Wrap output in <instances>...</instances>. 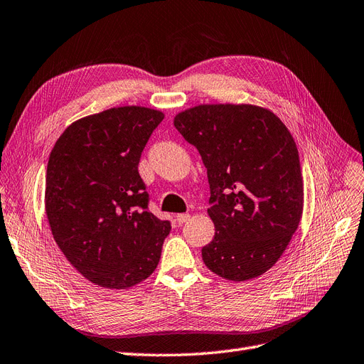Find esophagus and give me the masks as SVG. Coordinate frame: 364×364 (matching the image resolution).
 Wrapping results in <instances>:
<instances>
[{
    "label": "esophagus",
    "instance_id": "34e87169",
    "mask_svg": "<svg viewBox=\"0 0 364 364\" xmlns=\"http://www.w3.org/2000/svg\"><path fill=\"white\" fill-rule=\"evenodd\" d=\"M188 220H190V214H178L176 215V223L181 225L183 223H186Z\"/></svg>",
    "mask_w": 364,
    "mask_h": 364
}]
</instances>
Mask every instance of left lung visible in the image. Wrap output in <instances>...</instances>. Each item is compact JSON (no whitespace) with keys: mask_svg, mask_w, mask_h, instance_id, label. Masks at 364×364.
Segmentation results:
<instances>
[{"mask_svg":"<svg viewBox=\"0 0 364 364\" xmlns=\"http://www.w3.org/2000/svg\"><path fill=\"white\" fill-rule=\"evenodd\" d=\"M208 171L215 236L202 248L205 265L244 282L280 259L303 214V176L291 132L269 109L198 105L174 119Z\"/></svg>","mask_w":364,"mask_h":364,"instance_id":"8db88e82","label":"left lung"}]
</instances>
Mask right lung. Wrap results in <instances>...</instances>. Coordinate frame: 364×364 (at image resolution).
I'll list each match as a JSON object with an SVG mask.
<instances>
[{"label":"right lung","instance_id":"1","mask_svg":"<svg viewBox=\"0 0 364 364\" xmlns=\"http://www.w3.org/2000/svg\"><path fill=\"white\" fill-rule=\"evenodd\" d=\"M162 119L144 107L111 108L72 123L49 155L45 208L54 240L85 279L108 289L146 280L171 229L149 210L139 173Z\"/></svg>","mask_w":364,"mask_h":364}]
</instances>
